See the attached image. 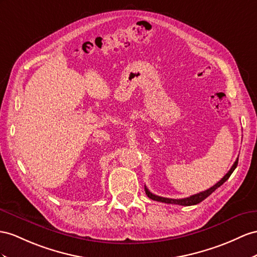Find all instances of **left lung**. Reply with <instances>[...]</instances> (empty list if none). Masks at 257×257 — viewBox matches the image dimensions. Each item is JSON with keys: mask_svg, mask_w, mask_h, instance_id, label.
<instances>
[{"mask_svg": "<svg viewBox=\"0 0 257 257\" xmlns=\"http://www.w3.org/2000/svg\"><path fill=\"white\" fill-rule=\"evenodd\" d=\"M238 161H239V157L238 159L235 160L234 164L232 165V167L230 168L229 172L222 177V178L216 183V185H214L213 187H210L209 189L205 190V191L203 192H200V193H196L194 195H191L189 197H185V199H168V197H163V196H159V195H155L153 194L152 192L149 191V189L144 186V189H146V193L147 195L150 197L151 200L153 201H159V202H162V203H167V204H178V205H182V206H191V205H196V204H199L200 202H202L203 200H205L206 197L208 195L212 194L215 190L217 188H219L223 182L227 181L228 178L230 176H231V174L233 173V170L236 168V166H238Z\"/></svg>", "mask_w": 257, "mask_h": 257, "instance_id": "1", "label": "left lung"}]
</instances>
